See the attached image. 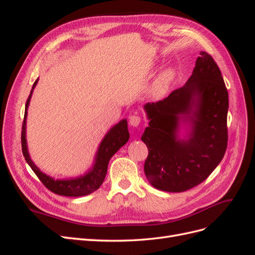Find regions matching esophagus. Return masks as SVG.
Returning <instances> with one entry per match:
<instances>
[{"label":"esophagus","instance_id":"1","mask_svg":"<svg viewBox=\"0 0 255 255\" xmlns=\"http://www.w3.org/2000/svg\"><path fill=\"white\" fill-rule=\"evenodd\" d=\"M140 123V117L137 115L129 116V125L132 127H138Z\"/></svg>","mask_w":255,"mask_h":255}]
</instances>
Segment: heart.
Wrapping results in <instances>:
<instances>
[{
    "instance_id": "obj_1",
    "label": "heart",
    "mask_w": 255,
    "mask_h": 255,
    "mask_svg": "<svg viewBox=\"0 0 255 255\" xmlns=\"http://www.w3.org/2000/svg\"><path fill=\"white\" fill-rule=\"evenodd\" d=\"M175 75V70L171 68L161 72L153 85L152 96L156 99L163 98L166 95L169 87H170L171 83L174 81Z\"/></svg>"
}]
</instances>
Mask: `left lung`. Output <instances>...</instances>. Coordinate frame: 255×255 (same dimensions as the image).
<instances>
[{"instance_id":"left-lung-1","label":"left lung","mask_w":255,"mask_h":255,"mask_svg":"<svg viewBox=\"0 0 255 255\" xmlns=\"http://www.w3.org/2000/svg\"><path fill=\"white\" fill-rule=\"evenodd\" d=\"M144 173L153 187L182 192L202 183L225 155L229 95L213 57L200 52L186 84L163 101L143 106ZM185 134L180 137V129Z\"/></svg>"}]
</instances>
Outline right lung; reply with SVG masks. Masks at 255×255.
<instances>
[{
	"mask_svg": "<svg viewBox=\"0 0 255 255\" xmlns=\"http://www.w3.org/2000/svg\"><path fill=\"white\" fill-rule=\"evenodd\" d=\"M38 83V79L35 81L32 90H30L29 97L25 104V113L24 120L22 126V134H21V143H22V152L26 163L32 168V170L38 176L42 184L48 189H50L54 194L66 197H83L92 194V192L99 189L101 186L107 172V166H109L110 159L113 157L114 154L117 152L121 146L125 145L128 138L129 133L128 129V120L122 119L117 125H115L110 128L109 132L105 134L102 141L100 142L99 148L95 155L94 164L88 171L84 174L75 177H68V179H57L45 174L38 168L34 161L29 156L27 142H26V118H27V110L28 105L32 99L33 91Z\"/></svg>",
	"mask_w": 255,
	"mask_h": 255,
	"instance_id": "add662e5",
	"label": "right lung"
}]
</instances>
